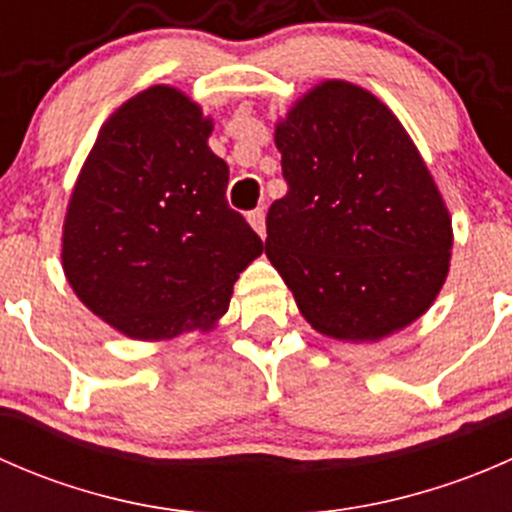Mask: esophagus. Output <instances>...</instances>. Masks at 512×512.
Listing matches in <instances>:
<instances>
[{"instance_id": "obj_1", "label": "esophagus", "mask_w": 512, "mask_h": 512, "mask_svg": "<svg viewBox=\"0 0 512 512\" xmlns=\"http://www.w3.org/2000/svg\"><path fill=\"white\" fill-rule=\"evenodd\" d=\"M247 220H250V225L255 227V232L260 237H265L267 235V227H265V210L262 208H255L252 210L250 215H247Z\"/></svg>"}]
</instances>
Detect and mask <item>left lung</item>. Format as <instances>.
<instances>
[{
	"instance_id": "8db88e82",
	"label": "left lung",
	"mask_w": 512,
	"mask_h": 512,
	"mask_svg": "<svg viewBox=\"0 0 512 512\" xmlns=\"http://www.w3.org/2000/svg\"><path fill=\"white\" fill-rule=\"evenodd\" d=\"M287 195L265 252L299 312L334 339H381L421 317L448 275L451 218L394 113L324 81L277 126Z\"/></svg>"
}]
</instances>
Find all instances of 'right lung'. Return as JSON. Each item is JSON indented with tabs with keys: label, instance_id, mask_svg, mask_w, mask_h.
I'll return each mask as SVG.
<instances>
[{
	"label": "right lung",
	"instance_id": "add662e5",
	"mask_svg": "<svg viewBox=\"0 0 512 512\" xmlns=\"http://www.w3.org/2000/svg\"><path fill=\"white\" fill-rule=\"evenodd\" d=\"M190 98L153 86L96 138L64 223V272L81 302L133 339H168L227 309L262 240L227 205L230 168Z\"/></svg>",
	"mask_w": 512,
	"mask_h": 512
}]
</instances>
